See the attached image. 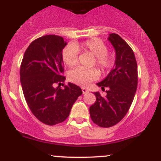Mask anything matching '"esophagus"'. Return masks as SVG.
I'll return each instance as SVG.
<instances>
[{"mask_svg":"<svg viewBox=\"0 0 161 161\" xmlns=\"http://www.w3.org/2000/svg\"><path fill=\"white\" fill-rule=\"evenodd\" d=\"M82 93H83V94L87 93V92H89V90H88V89L85 87H82Z\"/></svg>","mask_w":161,"mask_h":161,"instance_id":"esophagus-1","label":"esophagus"}]
</instances>
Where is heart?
<instances>
[{
    "label": "heart",
    "instance_id": "1",
    "mask_svg": "<svg viewBox=\"0 0 161 161\" xmlns=\"http://www.w3.org/2000/svg\"><path fill=\"white\" fill-rule=\"evenodd\" d=\"M78 52H89L96 57V64L103 71L109 69L113 65V58L107 54L108 48L102 40L92 38L81 43H75L68 45L62 51V60L68 66H74L77 63ZM98 69H84L78 67L72 69L68 74L71 82L80 86H87L92 81L99 78Z\"/></svg>",
    "mask_w": 161,
    "mask_h": 161
}]
</instances>
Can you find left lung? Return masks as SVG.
<instances>
[{
	"mask_svg": "<svg viewBox=\"0 0 161 161\" xmlns=\"http://www.w3.org/2000/svg\"><path fill=\"white\" fill-rule=\"evenodd\" d=\"M108 41L116 52L113 67L107 76L96 83L106 96L94 92L96 101L89 107L94 123L101 127H110L126 116L133 103L137 87V64L133 50L117 34H109Z\"/></svg>",
	"mask_w": 161,
	"mask_h": 161,
	"instance_id": "obj_1",
	"label": "left lung"
}]
</instances>
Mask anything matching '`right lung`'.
<instances>
[{"label":"right lung","mask_w":161,"mask_h":161,"mask_svg":"<svg viewBox=\"0 0 161 161\" xmlns=\"http://www.w3.org/2000/svg\"><path fill=\"white\" fill-rule=\"evenodd\" d=\"M66 45L61 36H42L30 44L21 62L20 75L25 100L35 117L49 126L65 121L82 94L81 88L71 82L64 89L55 87L65 80L62 75V54Z\"/></svg>","instance_id":"right-lung-1"}]
</instances>
